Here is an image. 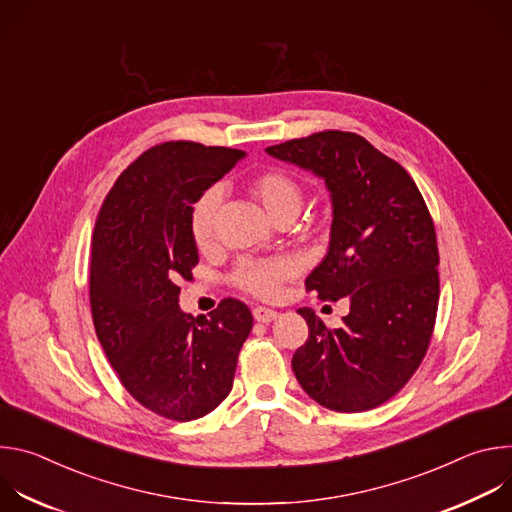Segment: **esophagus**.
Masks as SVG:
<instances>
[{
	"label": "esophagus",
	"mask_w": 512,
	"mask_h": 512,
	"mask_svg": "<svg viewBox=\"0 0 512 512\" xmlns=\"http://www.w3.org/2000/svg\"><path fill=\"white\" fill-rule=\"evenodd\" d=\"M253 318H255L257 322H261V324H269V322H273V320L277 318V312L271 310V308L257 306V308L253 310Z\"/></svg>",
	"instance_id": "34e87169"
}]
</instances>
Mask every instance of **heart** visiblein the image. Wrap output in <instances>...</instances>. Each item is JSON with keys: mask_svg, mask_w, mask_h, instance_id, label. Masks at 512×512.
Masks as SVG:
<instances>
[{"mask_svg": "<svg viewBox=\"0 0 512 512\" xmlns=\"http://www.w3.org/2000/svg\"><path fill=\"white\" fill-rule=\"evenodd\" d=\"M245 188L273 223L294 221L304 206L302 182L294 174L279 168L253 174L245 182ZM218 206H221V188L218 186L204 190L192 204L190 237L200 251L210 249L214 243ZM296 273L298 261L291 257L281 255L271 259H243L233 271V283L255 298L271 300L279 294L281 283Z\"/></svg>", "mask_w": 512, "mask_h": 512, "instance_id": "heart-1", "label": "heart"}]
</instances>
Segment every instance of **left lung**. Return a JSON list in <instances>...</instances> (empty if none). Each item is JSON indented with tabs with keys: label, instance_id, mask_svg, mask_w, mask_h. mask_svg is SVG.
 I'll list each match as a JSON object with an SVG mask.
<instances>
[{
	"label": "left lung",
	"instance_id": "1",
	"mask_svg": "<svg viewBox=\"0 0 512 512\" xmlns=\"http://www.w3.org/2000/svg\"><path fill=\"white\" fill-rule=\"evenodd\" d=\"M265 152L324 178L330 245L306 287L350 302L334 330L314 310H298L310 336L291 369L322 407L375 409L413 377L433 334L440 255L431 214L407 170L356 133L328 129Z\"/></svg>",
	"mask_w": 512,
	"mask_h": 512
}]
</instances>
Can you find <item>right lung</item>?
<instances>
[{
  "label": "right lung",
  "instance_id": "right-lung-1",
  "mask_svg": "<svg viewBox=\"0 0 512 512\" xmlns=\"http://www.w3.org/2000/svg\"><path fill=\"white\" fill-rule=\"evenodd\" d=\"M245 152L166 141L143 152L109 190L93 231L91 312L97 338L129 395L166 419L192 421L233 389L237 358L253 328L233 298L206 316L178 306L192 279L196 198Z\"/></svg>",
  "mask_w": 512,
  "mask_h": 512
}]
</instances>
